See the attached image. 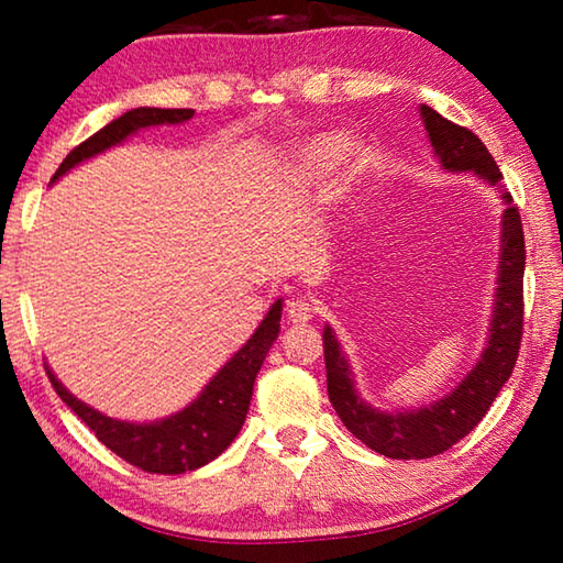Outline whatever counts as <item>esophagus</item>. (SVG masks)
<instances>
[{
	"mask_svg": "<svg viewBox=\"0 0 563 563\" xmlns=\"http://www.w3.org/2000/svg\"><path fill=\"white\" fill-rule=\"evenodd\" d=\"M285 316L295 325H305V322H310L312 316H316V305L308 298H290L288 305H285Z\"/></svg>",
	"mask_w": 563,
	"mask_h": 563,
	"instance_id": "obj_1",
	"label": "esophagus"
}]
</instances>
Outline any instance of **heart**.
Segmentation results:
<instances>
[{"mask_svg": "<svg viewBox=\"0 0 563 563\" xmlns=\"http://www.w3.org/2000/svg\"><path fill=\"white\" fill-rule=\"evenodd\" d=\"M360 156L362 151L355 141H342L340 136H320L302 146L298 161H295V174H298V178L308 180V184H316V180L328 174L338 158L345 161V164H352Z\"/></svg>", "mask_w": 563, "mask_h": 563, "instance_id": "heart-1", "label": "heart"}]
</instances>
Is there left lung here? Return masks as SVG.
I'll list each match as a JSON object with an SVG mask.
<instances>
[{
  "instance_id": "1",
  "label": "left lung",
  "mask_w": 563,
  "mask_h": 563,
  "mask_svg": "<svg viewBox=\"0 0 563 563\" xmlns=\"http://www.w3.org/2000/svg\"><path fill=\"white\" fill-rule=\"evenodd\" d=\"M419 117L424 121L434 156L440 158L444 170L474 174L501 194V245L487 345L462 383L432 405L393 409V412L369 405L357 393L355 375H352L350 360L335 338V330L330 325L322 330L332 407L357 440L389 460H430V456L450 450L482 422L494 397L499 395L517 365L523 322V258H527V251H523L521 216L509 190L501 186L497 161L470 129L446 121L424 103L419 107Z\"/></svg>"
}]
</instances>
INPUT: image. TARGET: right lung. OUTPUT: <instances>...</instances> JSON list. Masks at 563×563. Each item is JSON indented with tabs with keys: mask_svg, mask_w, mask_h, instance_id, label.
<instances>
[{
	"mask_svg": "<svg viewBox=\"0 0 563 563\" xmlns=\"http://www.w3.org/2000/svg\"><path fill=\"white\" fill-rule=\"evenodd\" d=\"M188 119H194V109H131L117 121H111L109 126L93 133L84 144L76 146L62 161V166L56 168L52 184L64 174H69L71 168L84 164V161L103 154L111 146L123 144V141L141 129L161 126V123L176 126V123H184ZM280 316L283 300H275L268 316L255 328L251 340L218 369L211 383L198 393L194 402L176 415L156 419V422L113 419L93 409L91 405L81 402L79 397H74L56 379L49 365H46V375H49L56 395L64 399L66 407H71L74 415L81 417V422L97 434V440L107 444L121 460L151 474L194 472L225 452L228 444L241 432L247 407H251L255 377H258L263 360L273 347V342L278 340Z\"/></svg>",
	"mask_w": 563,
	"mask_h": 563,
	"instance_id": "1",
	"label": "right lung"
}]
</instances>
